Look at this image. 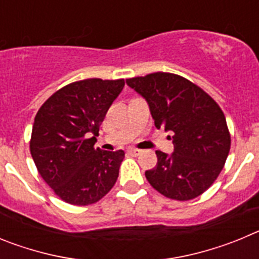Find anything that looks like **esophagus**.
Here are the masks:
<instances>
[{
  "instance_id": "obj_1",
  "label": "esophagus",
  "mask_w": 259,
  "mask_h": 259,
  "mask_svg": "<svg viewBox=\"0 0 259 259\" xmlns=\"http://www.w3.org/2000/svg\"><path fill=\"white\" fill-rule=\"evenodd\" d=\"M127 152L130 153V154H131V155H139L141 153V150L140 149H136V148H130V149H128Z\"/></svg>"
}]
</instances>
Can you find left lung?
Returning <instances> with one entry per match:
<instances>
[{
	"instance_id": "1",
	"label": "left lung",
	"mask_w": 259,
	"mask_h": 259,
	"mask_svg": "<svg viewBox=\"0 0 259 259\" xmlns=\"http://www.w3.org/2000/svg\"><path fill=\"white\" fill-rule=\"evenodd\" d=\"M125 83L145 98L155 127L172 139V154L155 152L157 164L145 171L148 182L167 198L198 197L217 180L230 153V131L219 105L200 87L170 72Z\"/></svg>"
}]
</instances>
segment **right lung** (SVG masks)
Returning a JSON list of instances; mask_svg holds the SVG:
<instances>
[{"label":"right lung","mask_w":259,"mask_h":259,"mask_svg":"<svg viewBox=\"0 0 259 259\" xmlns=\"http://www.w3.org/2000/svg\"><path fill=\"white\" fill-rule=\"evenodd\" d=\"M124 80L85 79L57 91L38 109L29 150L38 174L61 200L85 206L115 184L123 150L96 149L100 125Z\"/></svg>","instance_id":"add662e5"}]
</instances>
